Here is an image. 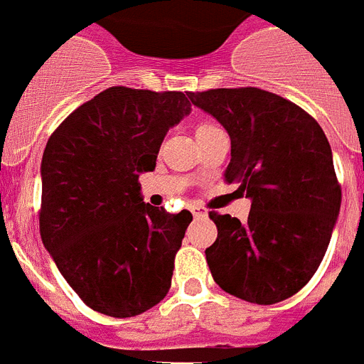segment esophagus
<instances>
[{"label":"esophagus","mask_w":364,"mask_h":364,"mask_svg":"<svg viewBox=\"0 0 364 364\" xmlns=\"http://www.w3.org/2000/svg\"><path fill=\"white\" fill-rule=\"evenodd\" d=\"M190 210H191V214H193V216L196 218H203V216H206V212L203 210V208H200V206H190Z\"/></svg>","instance_id":"1"}]
</instances>
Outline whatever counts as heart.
I'll use <instances>...</instances> for the list:
<instances>
[{
	"label": "heart",
	"instance_id": "obj_1",
	"mask_svg": "<svg viewBox=\"0 0 364 364\" xmlns=\"http://www.w3.org/2000/svg\"><path fill=\"white\" fill-rule=\"evenodd\" d=\"M214 129H218V127L214 126L212 122H200L199 126H197V129H196V135L203 136V135H206V133L214 132Z\"/></svg>",
	"mask_w": 364,
	"mask_h": 364
}]
</instances>
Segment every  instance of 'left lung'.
I'll return each instance as SVG.
<instances>
[{"label": "left lung", "mask_w": 364, "mask_h": 364, "mask_svg": "<svg viewBox=\"0 0 364 364\" xmlns=\"http://www.w3.org/2000/svg\"><path fill=\"white\" fill-rule=\"evenodd\" d=\"M231 139L229 184L252 200L248 222L210 212L216 242L206 263L223 291L255 304L286 301L323 259L340 212L323 129L291 101L259 88L190 92Z\"/></svg>", "instance_id": "8db88e82"}]
</instances>
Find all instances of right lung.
<instances>
[{"instance_id": "obj_1", "label": "right lung", "mask_w": 364, "mask_h": 364, "mask_svg": "<svg viewBox=\"0 0 364 364\" xmlns=\"http://www.w3.org/2000/svg\"><path fill=\"white\" fill-rule=\"evenodd\" d=\"M191 112L182 92L112 86L67 116L41 161V238L92 310L133 318L164 301L174 255L193 220L144 203L171 127Z\"/></svg>"}]
</instances>
